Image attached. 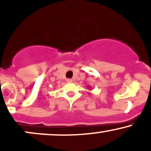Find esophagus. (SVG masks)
I'll list each match as a JSON object with an SVG mask.
<instances>
[{
    "instance_id": "obj_1",
    "label": "esophagus",
    "mask_w": 151,
    "mask_h": 151,
    "mask_svg": "<svg viewBox=\"0 0 151 151\" xmlns=\"http://www.w3.org/2000/svg\"><path fill=\"white\" fill-rule=\"evenodd\" d=\"M67 81L68 83H72V79H67Z\"/></svg>"
}]
</instances>
